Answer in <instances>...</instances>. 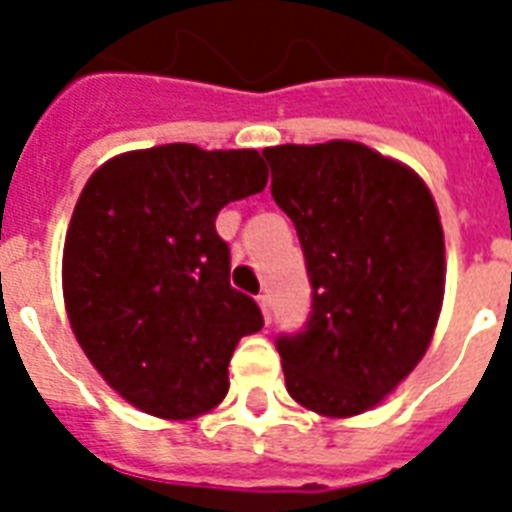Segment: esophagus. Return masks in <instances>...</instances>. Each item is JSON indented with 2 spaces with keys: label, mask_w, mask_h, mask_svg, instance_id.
Returning a JSON list of instances; mask_svg holds the SVG:
<instances>
[{
  "label": "esophagus",
  "mask_w": 512,
  "mask_h": 512,
  "mask_svg": "<svg viewBox=\"0 0 512 512\" xmlns=\"http://www.w3.org/2000/svg\"><path fill=\"white\" fill-rule=\"evenodd\" d=\"M257 303H260V308H263V316L265 321L271 324V316H273V308H271V295L268 292H263V295L257 297Z\"/></svg>",
  "instance_id": "34e87169"
}]
</instances>
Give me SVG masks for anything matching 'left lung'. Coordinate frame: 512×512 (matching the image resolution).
I'll return each mask as SVG.
<instances>
[{
  "instance_id": "1",
  "label": "left lung",
  "mask_w": 512,
  "mask_h": 512,
  "mask_svg": "<svg viewBox=\"0 0 512 512\" xmlns=\"http://www.w3.org/2000/svg\"><path fill=\"white\" fill-rule=\"evenodd\" d=\"M295 223L311 316L276 337L289 396L327 417L372 409L425 356L444 300V231L428 185L350 140L265 148Z\"/></svg>"
}]
</instances>
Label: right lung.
Returning <instances> with one entry per match:
<instances>
[{
	"mask_svg": "<svg viewBox=\"0 0 512 512\" xmlns=\"http://www.w3.org/2000/svg\"><path fill=\"white\" fill-rule=\"evenodd\" d=\"M265 183L252 148L170 143L116 156L84 185L63 247L68 321L132 406L188 420L228 393L233 348L263 329V313L231 287L215 217Z\"/></svg>",
	"mask_w": 512,
	"mask_h": 512,
	"instance_id": "1",
	"label": "right lung"
}]
</instances>
